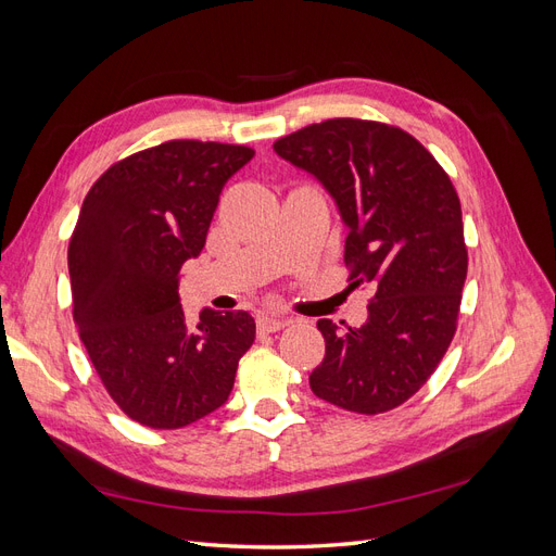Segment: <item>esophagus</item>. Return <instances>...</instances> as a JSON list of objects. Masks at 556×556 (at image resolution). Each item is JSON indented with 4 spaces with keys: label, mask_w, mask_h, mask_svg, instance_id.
I'll list each match as a JSON object with an SVG mask.
<instances>
[{
    "label": "esophagus",
    "mask_w": 556,
    "mask_h": 556,
    "mask_svg": "<svg viewBox=\"0 0 556 556\" xmlns=\"http://www.w3.org/2000/svg\"><path fill=\"white\" fill-rule=\"evenodd\" d=\"M292 323V319L288 317V315H278V313H262L260 317H257V327H260V331H264V333H274V331H280V329H285Z\"/></svg>",
    "instance_id": "obj_1"
}]
</instances>
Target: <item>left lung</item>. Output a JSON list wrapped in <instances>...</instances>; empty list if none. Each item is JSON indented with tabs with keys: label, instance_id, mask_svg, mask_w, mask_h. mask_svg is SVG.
<instances>
[{
	"label": "left lung",
	"instance_id": "8db88e82",
	"mask_svg": "<svg viewBox=\"0 0 556 556\" xmlns=\"http://www.w3.org/2000/svg\"><path fill=\"white\" fill-rule=\"evenodd\" d=\"M276 153L319 178L348 225L350 288L368 285V319H319L325 362L315 396L378 415L419 392L457 331L468 271L457 190L429 150L401 127L331 117L288 134Z\"/></svg>",
	"mask_w": 556,
	"mask_h": 556
}]
</instances>
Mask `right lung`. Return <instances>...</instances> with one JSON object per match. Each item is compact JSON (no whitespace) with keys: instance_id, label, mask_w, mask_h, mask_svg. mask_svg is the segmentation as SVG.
Here are the masks:
<instances>
[{"instance_id":"right-lung-1","label":"right lung","mask_w":556,"mask_h":556,"mask_svg":"<svg viewBox=\"0 0 556 556\" xmlns=\"http://www.w3.org/2000/svg\"><path fill=\"white\" fill-rule=\"evenodd\" d=\"M255 155L237 143L174 139L111 164L70 239L72 315L104 390L129 419L180 429L227 401L255 343L245 311H204L192 327L178 274L197 257L225 182Z\"/></svg>"}]
</instances>
